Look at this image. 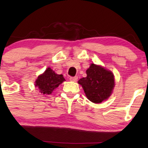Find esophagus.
<instances>
[{
  "label": "esophagus",
  "mask_w": 148,
  "mask_h": 148,
  "mask_svg": "<svg viewBox=\"0 0 148 148\" xmlns=\"http://www.w3.org/2000/svg\"><path fill=\"white\" fill-rule=\"evenodd\" d=\"M69 79H70V81H71V82H77V79H78V77L77 76H75V77H70Z\"/></svg>",
  "instance_id": "esophagus-1"
}]
</instances>
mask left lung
<instances>
[{"label": "left lung", "instance_id": "obj_1", "mask_svg": "<svg viewBox=\"0 0 148 148\" xmlns=\"http://www.w3.org/2000/svg\"><path fill=\"white\" fill-rule=\"evenodd\" d=\"M87 77L78 81L86 96L91 102L98 104L108 99L114 87V75L102 66L91 64L86 71Z\"/></svg>", "mask_w": 148, "mask_h": 148}]
</instances>
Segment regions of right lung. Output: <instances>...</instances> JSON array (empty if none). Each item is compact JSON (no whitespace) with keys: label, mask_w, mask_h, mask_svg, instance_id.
I'll return each mask as SVG.
<instances>
[{"label":"right lung","mask_w":148,"mask_h":148,"mask_svg":"<svg viewBox=\"0 0 148 148\" xmlns=\"http://www.w3.org/2000/svg\"><path fill=\"white\" fill-rule=\"evenodd\" d=\"M65 81L62 75L55 73L50 67L46 69L44 73L38 77L35 86L39 89L40 92L43 94H51L54 90Z\"/></svg>","instance_id":"right-lung-1"}]
</instances>
